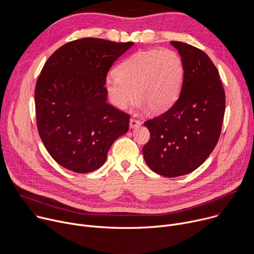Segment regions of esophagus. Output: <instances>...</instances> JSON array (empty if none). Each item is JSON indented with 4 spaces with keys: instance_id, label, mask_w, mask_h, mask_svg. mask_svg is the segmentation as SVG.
Instances as JSON below:
<instances>
[{
    "instance_id": "34e87169",
    "label": "esophagus",
    "mask_w": 254,
    "mask_h": 254,
    "mask_svg": "<svg viewBox=\"0 0 254 254\" xmlns=\"http://www.w3.org/2000/svg\"><path fill=\"white\" fill-rule=\"evenodd\" d=\"M140 125H141V122H140V121H138V120L130 119V121H129V127H130L131 128L137 127H139Z\"/></svg>"
}]
</instances>
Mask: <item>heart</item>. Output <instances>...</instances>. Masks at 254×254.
<instances>
[{"label": "heart", "instance_id": "1", "mask_svg": "<svg viewBox=\"0 0 254 254\" xmlns=\"http://www.w3.org/2000/svg\"><path fill=\"white\" fill-rule=\"evenodd\" d=\"M184 77V63L176 51L150 49L125 59L104 84L112 103L120 110L132 100L134 90L141 108L163 113L179 98Z\"/></svg>", "mask_w": 254, "mask_h": 254}]
</instances>
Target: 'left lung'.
I'll use <instances>...</instances> for the list:
<instances>
[{
  "instance_id": "8db88e82",
  "label": "left lung",
  "mask_w": 254,
  "mask_h": 254,
  "mask_svg": "<svg viewBox=\"0 0 254 254\" xmlns=\"http://www.w3.org/2000/svg\"><path fill=\"white\" fill-rule=\"evenodd\" d=\"M171 44L184 63L183 87L170 110L144 123L151 136L142 148L149 168L168 178L189 174L206 161L218 142L225 113V92L209 56L187 43Z\"/></svg>"
}]
</instances>
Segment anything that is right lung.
Wrapping results in <instances>:
<instances>
[{
    "label": "right lung",
    "instance_id": "obj_1",
    "mask_svg": "<svg viewBox=\"0 0 254 254\" xmlns=\"http://www.w3.org/2000/svg\"><path fill=\"white\" fill-rule=\"evenodd\" d=\"M133 45L82 38L57 49L35 87L36 122L50 156L85 174L100 168L114 141L128 130L129 115L107 103L108 70Z\"/></svg>",
    "mask_w": 254,
    "mask_h": 254
}]
</instances>
